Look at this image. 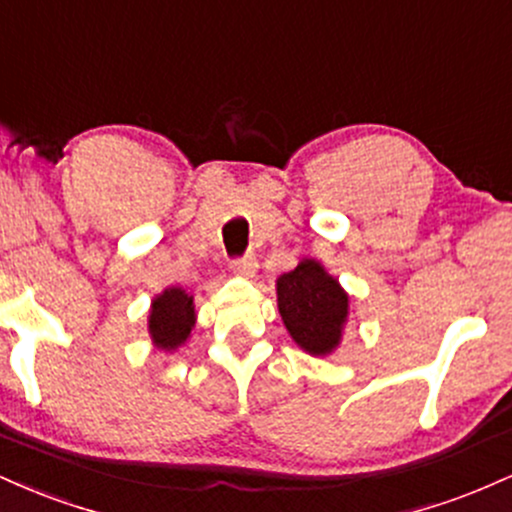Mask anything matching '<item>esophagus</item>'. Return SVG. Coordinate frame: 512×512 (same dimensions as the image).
Returning <instances> with one entry per match:
<instances>
[{
	"label": "esophagus",
	"mask_w": 512,
	"mask_h": 512,
	"mask_svg": "<svg viewBox=\"0 0 512 512\" xmlns=\"http://www.w3.org/2000/svg\"><path fill=\"white\" fill-rule=\"evenodd\" d=\"M231 269L240 276H252L257 272V260L255 255H243V257H236V260H231Z\"/></svg>",
	"instance_id": "obj_1"
}]
</instances>
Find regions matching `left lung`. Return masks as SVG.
<instances>
[{
    "label": "left lung",
    "mask_w": 512,
    "mask_h": 512,
    "mask_svg": "<svg viewBox=\"0 0 512 512\" xmlns=\"http://www.w3.org/2000/svg\"><path fill=\"white\" fill-rule=\"evenodd\" d=\"M276 301L286 330L313 356L330 354L342 339L349 296L315 260H303L276 281Z\"/></svg>",
    "instance_id": "1"
}]
</instances>
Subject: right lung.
<instances>
[{
    "label": "right lung",
    "instance_id": "1",
    "mask_svg": "<svg viewBox=\"0 0 512 512\" xmlns=\"http://www.w3.org/2000/svg\"><path fill=\"white\" fill-rule=\"evenodd\" d=\"M195 327L192 296L182 289H166L151 305L149 332L158 349H175L190 337Z\"/></svg>",
    "mask_w": 512,
    "mask_h": 512
}]
</instances>
